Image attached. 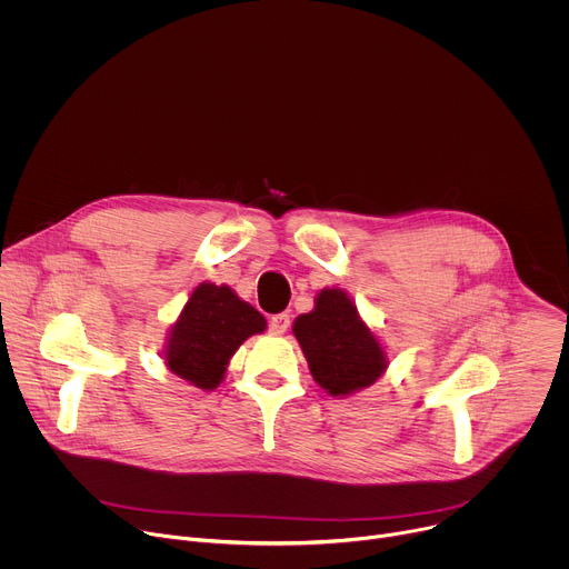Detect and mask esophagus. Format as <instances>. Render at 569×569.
<instances>
[{"instance_id": "34e87169", "label": "esophagus", "mask_w": 569, "mask_h": 569, "mask_svg": "<svg viewBox=\"0 0 569 569\" xmlns=\"http://www.w3.org/2000/svg\"><path fill=\"white\" fill-rule=\"evenodd\" d=\"M268 327H270V333H272V336H283V333L288 331V327H290V315H286V312L272 315Z\"/></svg>"}]
</instances>
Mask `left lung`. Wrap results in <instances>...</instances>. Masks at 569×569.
I'll return each instance as SVG.
<instances>
[{"instance_id": "left-lung-1", "label": "left lung", "mask_w": 569, "mask_h": 569, "mask_svg": "<svg viewBox=\"0 0 569 569\" xmlns=\"http://www.w3.org/2000/svg\"><path fill=\"white\" fill-rule=\"evenodd\" d=\"M292 331L315 382L331 396L373 385L387 367L382 347L360 321L345 290L323 288L315 310L299 315Z\"/></svg>"}]
</instances>
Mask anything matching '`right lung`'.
I'll return each mask as SVG.
<instances>
[{
    "instance_id": "add662e5",
    "label": "right lung",
    "mask_w": 569,
    "mask_h": 569,
    "mask_svg": "<svg viewBox=\"0 0 569 569\" xmlns=\"http://www.w3.org/2000/svg\"><path fill=\"white\" fill-rule=\"evenodd\" d=\"M266 331V317L231 288L200 283L171 331L167 365L200 389H213L236 349Z\"/></svg>"
}]
</instances>
